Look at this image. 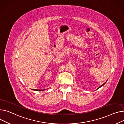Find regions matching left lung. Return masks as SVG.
<instances>
[{"label":"left lung","instance_id":"left-lung-1","mask_svg":"<svg viewBox=\"0 0 124 124\" xmlns=\"http://www.w3.org/2000/svg\"><path fill=\"white\" fill-rule=\"evenodd\" d=\"M106 82H107V81H106V82H105V83H104V84H102V85H101V86H99V87H98V88H97V89H99V88H100V87H102V86H103V85H104V84H105V83H106ZM97 89H96V90H97Z\"/></svg>","mask_w":124,"mask_h":124}]
</instances>
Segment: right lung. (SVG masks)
I'll list each match as a JSON object with an SVG mask.
<instances>
[{
    "label": "right lung",
    "instance_id": "right-lung-1",
    "mask_svg": "<svg viewBox=\"0 0 124 124\" xmlns=\"http://www.w3.org/2000/svg\"><path fill=\"white\" fill-rule=\"evenodd\" d=\"M34 90H35V91H43V90H45V89H43V90H39V89H33Z\"/></svg>",
    "mask_w": 124,
    "mask_h": 124
}]
</instances>
